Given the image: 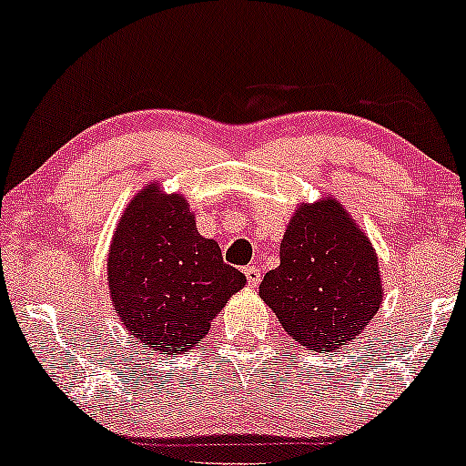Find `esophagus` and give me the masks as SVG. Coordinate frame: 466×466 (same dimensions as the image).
Returning a JSON list of instances; mask_svg holds the SVG:
<instances>
[{
	"instance_id": "34e87169",
	"label": "esophagus",
	"mask_w": 466,
	"mask_h": 466,
	"mask_svg": "<svg viewBox=\"0 0 466 466\" xmlns=\"http://www.w3.org/2000/svg\"><path fill=\"white\" fill-rule=\"evenodd\" d=\"M244 275H247V281H248V286H259V281H261V270L258 268V266H247V268H244Z\"/></svg>"
}]
</instances>
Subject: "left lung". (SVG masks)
<instances>
[{
	"instance_id": "obj_1",
	"label": "left lung",
	"mask_w": 466,
	"mask_h": 466,
	"mask_svg": "<svg viewBox=\"0 0 466 466\" xmlns=\"http://www.w3.org/2000/svg\"><path fill=\"white\" fill-rule=\"evenodd\" d=\"M259 297L281 328L317 352L348 346L379 310V259L337 200L303 205L279 247V266L264 275Z\"/></svg>"
}]
</instances>
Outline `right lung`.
<instances>
[{"label": "right lung", "instance_id": "1", "mask_svg": "<svg viewBox=\"0 0 466 466\" xmlns=\"http://www.w3.org/2000/svg\"><path fill=\"white\" fill-rule=\"evenodd\" d=\"M112 301L145 350L185 352L247 277L224 264L216 239L196 231L189 205L149 187L120 218L107 258Z\"/></svg>", "mask_w": 466, "mask_h": 466}]
</instances>
